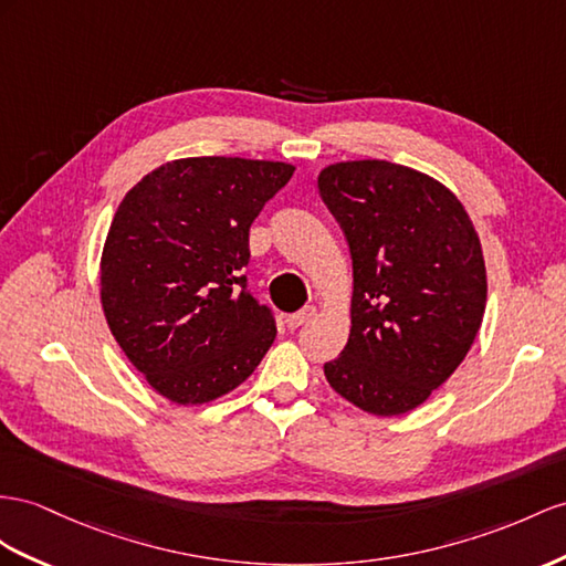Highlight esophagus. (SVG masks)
<instances>
[{
  "label": "esophagus",
  "mask_w": 566,
  "mask_h": 566,
  "mask_svg": "<svg viewBox=\"0 0 566 566\" xmlns=\"http://www.w3.org/2000/svg\"><path fill=\"white\" fill-rule=\"evenodd\" d=\"M313 315H315V306H303V308H298V311L286 315V325L292 327V329H296V327H301L303 323H308Z\"/></svg>",
  "instance_id": "1"
}]
</instances>
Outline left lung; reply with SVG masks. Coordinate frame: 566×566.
I'll list each match as a JSON object with an SVG mask.
<instances>
[{
    "label": "left lung",
    "mask_w": 566,
    "mask_h": 566,
    "mask_svg": "<svg viewBox=\"0 0 566 566\" xmlns=\"http://www.w3.org/2000/svg\"><path fill=\"white\" fill-rule=\"evenodd\" d=\"M349 241L352 335L325 364L327 382L375 416L423 403L452 375L481 329V241L452 191L385 163H339L317 177Z\"/></svg>",
    "instance_id": "obj_1"
}]
</instances>
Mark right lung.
Here are the masks:
<instances>
[{
	"label": "right lung",
	"mask_w": 566,
	"mask_h": 566,
	"mask_svg": "<svg viewBox=\"0 0 566 566\" xmlns=\"http://www.w3.org/2000/svg\"><path fill=\"white\" fill-rule=\"evenodd\" d=\"M284 163L188 157L143 177L99 265L114 339L159 395L206 403L239 387L277 335L249 289V231L292 179Z\"/></svg>",
	"instance_id": "right-lung-1"
}]
</instances>
